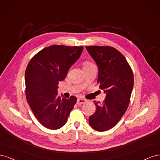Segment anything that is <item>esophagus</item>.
Instances as JSON below:
<instances>
[{
    "label": "esophagus",
    "instance_id": "esophagus-1",
    "mask_svg": "<svg viewBox=\"0 0 160 160\" xmlns=\"http://www.w3.org/2000/svg\"><path fill=\"white\" fill-rule=\"evenodd\" d=\"M85 102H86V100L85 99L79 98L78 99H77V105H81V104H83Z\"/></svg>",
    "mask_w": 160,
    "mask_h": 160
}]
</instances>
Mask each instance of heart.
<instances>
[{
    "label": "heart",
    "instance_id": "1",
    "mask_svg": "<svg viewBox=\"0 0 160 160\" xmlns=\"http://www.w3.org/2000/svg\"><path fill=\"white\" fill-rule=\"evenodd\" d=\"M83 68H84V67H90V66H92V65H95L92 63V62H90V61H85L83 62Z\"/></svg>",
    "mask_w": 160,
    "mask_h": 160
}]
</instances>
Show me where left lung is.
Listing matches in <instances>:
<instances>
[{"instance_id":"1","label":"left lung","mask_w":160,"mask_h":160,"mask_svg":"<svg viewBox=\"0 0 160 160\" xmlns=\"http://www.w3.org/2000/svg\"><path fill=\"white\" fill-rule=\"evenodd\" d=\"M98 67V83L106 94L103 103H97L89 123L98 132L113 128L126 111L133 87V74L125 57L109 46L85 47Z\"/></svg>"}]
</instances>
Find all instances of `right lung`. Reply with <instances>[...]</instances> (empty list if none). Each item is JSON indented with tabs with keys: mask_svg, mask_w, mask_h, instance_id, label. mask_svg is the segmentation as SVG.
I'll use <instances>...</instances> for the list:
<instances>
[{
	"mask_svg": "<svg viewBox=\"0 0 160 160\" xmlns=\"http://www.w3.org/2000/svg\"><path fill=\"white\" fill-rule=\"evenodd\" d=\"M83 49V46L51 45L37 53L27 67V101L37 120L48 129L63 126L77 102L75 96L61 98L57 89Z\"/></svg>",
	"mask_w": 160,
	"mask_h": 160,
	"instance_id": "add662e5",
	"label": "right lung"
}]
</instances>
